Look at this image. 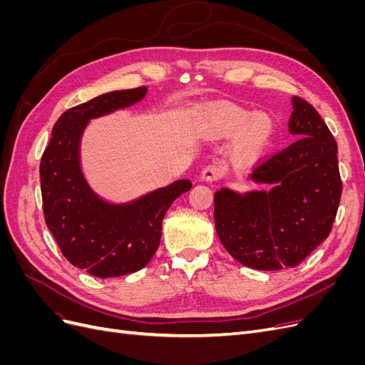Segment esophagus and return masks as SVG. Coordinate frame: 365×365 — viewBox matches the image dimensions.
<instances>
[{
    "instance_id": "obj_1",
    "label": "esophagus",
    "mask_w": 365,
    "mask_h": 365,
    "mask_svg": "<svg viewBox=\"0 0 365 365\" xmlns=\"http://www.w3.org/2000/svg\"><path fill=\"white\" fill-rule=\"evenodd\" d=\"M224 175H225L224 165L219 163H213V164H208L207 168H204V170L201 172V180L207 182H213V181H219Z\"/></svg>"
}]
</instances>
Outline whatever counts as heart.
I'll return each instance as SVG.
<instances>
[{
    "instance_id": "heart-1",
    "label": "heart",
    "mask_w": 365,
    "mask_h": 365,
    "mask_svg": "<svg viewBox=\"0 0 365 365\" xmlns=\"http://www.w3.org/2000/svg\"><path fill=\"white\" fill-rule=\"evenodd\" d=\"M250 120H251V114L242 111V109H237V108H230L216 114L213 117L212 125L217 132H220V134H235V132L246 126ZM269 132H271V121L268 117L260 115L257 118H254L252 123L245 129L244 135H242V140H240L242 149L247 152L257 150L269 137Z\"/></svg>"
}]
</instances>
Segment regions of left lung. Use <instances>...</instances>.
Here are the masks:
<instances>
[{"mask_svg": "<svg viewBox=\"0 0 365 365\" xmlns=\"http://www.w3.org/2000/svg\"><path fill=\"white\" fill-rule=\"evenodd\" d=\"M289 132L298 138L259 160L251 178L272 190L215 193L219 240L239 263L252 269L295 268L332 231L342 181L338 146L324 120L304 98H292Z\"/></svg>", "mask_w": 365, "mask_h": 365, "instance_id": "1", "label": "left lung"}]
</instances>
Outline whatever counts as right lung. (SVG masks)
<instances>
[{
	"label": "right lung",
	"mask_w": 365,
	"mask_h": 365,
	"mask_svg": "<svg viewBox=\"0 0 365 365\" xmlns=\"http://www.w3.org/2000/svg\"><path fill=\"white\" fill-rule=\"evenodd\" d=\"M145 94L146 86H138L67 109L54 125L41 158L46 224L65 259L98 279L145 268L160 245L165 212L192 187L189 180H181L130 204L111 205L98 200L85 182L79 141L88 120L134 105Z\"/></svg>",
	"instance_id": "1"
}]
</instances>
